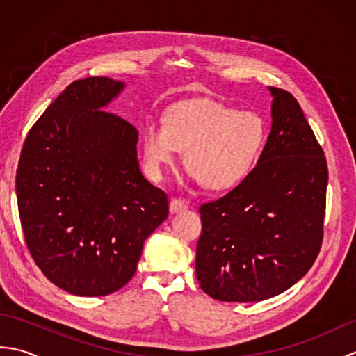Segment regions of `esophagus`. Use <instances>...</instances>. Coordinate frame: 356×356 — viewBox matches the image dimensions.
<instances>
[{"mask_svg": "<svg viewBox=\"0 0 356 356\" xmlns=\"http://www.w3.org/2000/svg\"><path fill=\"white\" fill-rule=\"evenodd\" d=\"M186 209V203L180 199H172L170 202V213L171 214H177V213H182V211Z\"/></svg>", "mask_w": 356, "mask_h": 356, "instance_id": "1", "label": "esophagus"}]
</instances>
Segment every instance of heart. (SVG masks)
Returning a JSON list of instances; mask_svg holds the SVG:
<instances>
[{"mask_svg":"<svg viewBox=\"0 0 356 356\" xmlns=\"http://www.w3.org/2000/svg\"><path fill=\"white\" fill-rule=\"evenodd\" d=\"M264 140L266 124L260 115L199 97L174 104L165 124L148 122L142 133V153L148 172L161 177L179 151H185L194 182L229 190L252 170Z\"/></svg>","mask_w":356,"mask_h":356,"instance_id":"obj_1","label":"heart"}]
</instances>
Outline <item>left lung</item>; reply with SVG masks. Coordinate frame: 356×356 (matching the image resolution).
<instances>
[{"mask_svg":"<svg viewBox=\"0 0 356 356\" xmlns=\"http://www.w3.org/2000/svg\"><path fill=\"white\" fill-rule=\"evenodd\" d=\"M272 127L255 168L200 207L195 277L218 301H261L306 275L320 252L327 162L297 99L268 87Z\"/></svg>","mask_w":356,"mask_h":356,"instance_id":"1","label":"left lung"}]
</instances>
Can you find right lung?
Returning a JSON list of instances; mask_svg holds the SVG:
<instances>
[{"label": "right lung", "instance_id": "1", "mask_svg": "<svg viewBox=\"0 0 356 356\" xmlns=\"http://www.w3.org/2000/svg\"><path fill=\"white\" fill-rule=\"evenodd\" d=\"M125 84L74 81L29 131L17 170L26 243L53 284L79 297L119 291L168 197L143 177L138 130L105 107Z\"/></svg>", "mask_w": 356, "mask_h": 356}]
</instances>
